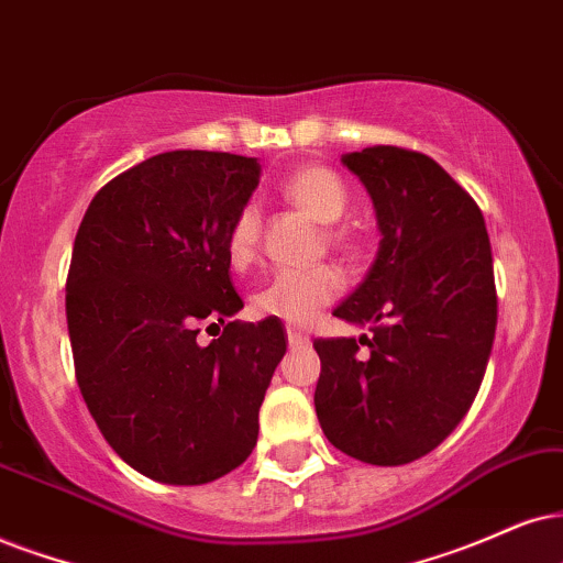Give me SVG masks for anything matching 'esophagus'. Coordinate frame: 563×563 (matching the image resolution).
<instances>
[{
    "label": "esophagus",
    "instance_id": "obj_1",
    "mask_svg": "<svg viewBox=\"0 0 563 563\" xmlns=\"http://www.w3.org/2000/svg\"><path fill=\"white\" fill-rule=\"evenodd\" d=\"M286 334H288V345L290 347H301L309 343V334L298 330V327H286Z\"/></svg>",
    "mask_w": 563,
    "mask_h": 563
}]
</instances>
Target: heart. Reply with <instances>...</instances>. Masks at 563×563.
I'll list each match as a JSON object with an SVG mask.
<instances>
[{"label": "heart", "mask_w": 563, "mask_h": 563, "mask_svg": "<svg viewBox=\"0 0 563 563\" xmlns=\"http://www.w3.org/2000/svg\"><path fill=\"white\" fill-rule=\"evenodd\" d=\"M280 189L283 197L294 208L324 225L338 223L345 216L347 199H351L343 179L334 170L317 166V163H309V166H301L294 174H288ZM260 233L262 223L257 208L244 205L233 218L229 236H225V254H229L233 267H246L249 262L257 257ZM327 239L351 257L358 252V239L343 225H332L327 231ZM340 288H343V280H340V273L332 265L286 269V273H275L254 290L252 306L262 317L283 319L288 324H309L340 294Z\"/></svg>", "instance_id": "obj_1"}]
</instances>
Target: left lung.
<instances>
[{
	"label": "left lung",
	"mask_w": 563,
	"mask_h": 563,
	"mask_svg": "<svg viewBox=\"0 0 563 563\" xmlns=\"http://www.w3.org/2000/svg\"><path fill=\"white\" fill-rule=\"evenodd\" d=\"M382 231L366 280L334 309L372 338H317L314 405L332 446L408 465L454 431L478 395L496 332L494 257L475 199L429 155L347 153Z\"/></svg>",
	"instance_id": "obj_1"
}]
</instances>
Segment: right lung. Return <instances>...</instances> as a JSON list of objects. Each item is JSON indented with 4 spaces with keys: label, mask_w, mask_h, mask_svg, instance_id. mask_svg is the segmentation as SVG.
<instances>
[{
    "label": "right lung",
    "mask_w": 563,
    "mask_h": 563,
    "mask_svg": "<svg viewBox=\"0 0 563 563\" xmlns=\"http://www.w3.org/2000/svg\"><path fill=\"white\" fill-rule=\"evenodd\" d=\"M260 184L257 158L170 151L92 197L67 275L75 376L92 421L134 471L199 486L239 467L286 355L280 319L244 309L225 236ZM224 324L210 346L198 324Z\"/></svg>",
    "instance_id": "obj_1"
}]
</instances>
